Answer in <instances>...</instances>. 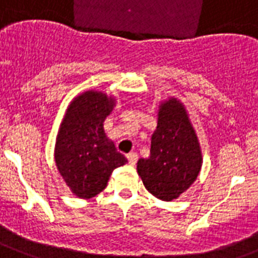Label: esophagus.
<instances>
[{"mask_svg":"<svg viewBox=\"0 0 258 258\" xmlns=\"http://www.w3.org/2000/svg\"><path fill=\"white\" fill-rule=\"evenodd\" d=\"M127 159H128V162L131 165H135L136 161H138V153L136 152H131L127 155Z\"/></svg>","mask_w":258,"mask_h":258,"instance_id":"34e87169","label":"esophagus"}]
</instances>
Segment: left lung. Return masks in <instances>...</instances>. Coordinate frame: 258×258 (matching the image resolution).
I'll return each instance as SVG.
<instances>
[{
  "label": "left lung",
  "instance_id": "obj_1",
  "mask_svg": "<svg viewBox=\"0 0 258 258\" xmlns=\"http://www.w3.org/2000/svg\"><path fill=\"white\" fill-rule=\"evenodd\" d=\"M202 168L198 136L181 101L160 103L157 127L151 138V155L139 159L138 174L156 198L170 202L189 189Z\"/></svg>",
  "mask_w": 258,
  "mask_h": 258
}]
</instances>
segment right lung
I'll list each match as a JSON object with an SVG mask.
<instances>
[{
	"instance_id": "obj_1",
	"label": "right lung",
	"mask_w": 258,
	"mask_h": 258,
	"mask_svg": "<svg viewBox=\"0 0 258 258\" xmlns=\"http://www.w3.org/2000/svg\"><path fill=\"white\" fill-rule=\"evenodd\" d=\"M114 106V97L88 90L71 102L60 124L55 144L56 166L79 198L99 194L107 186L112 170L127 162L103 128Z\"/></svg>"
}]
</instances>
